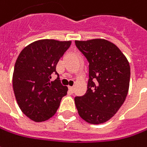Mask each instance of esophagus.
Listing matches in <instances>:
<instances>
[{
	"mask_svg": "<svg viewBox=\"0 0 147 147\" xmlns=\"http://www.w3.org/2000/svg\"><path fill=\"white\" fill-rule=\"evenodd\" d=\"M69 90L71 93L74 92V86H69Z\"/></svg>",
	"mask_w": 147,
	"mask_h": 147,
	"instance_id": "esophagus-1",
	"label": "esophagus"
}]
</instances>
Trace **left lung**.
I'll list each match as a JSON object with an SVG mask.
<instances>
[{"instance_id": "1", "label": "left lung", "mask_w": 147, "mask_h": 147, "mask_svg": "<svg viewBox=\"0 0 147 147\" xmlns=\"http://www.w3.org/2000/svg\"><path fill=\"white\" fill-rule=\"evenodd\" d=\"M89 61V80L83 96L75 104L80 118L89 123H104L118 111L128 92L130 66L111 42L96 38L75 41Z\"/></svg>"}]
</instances>
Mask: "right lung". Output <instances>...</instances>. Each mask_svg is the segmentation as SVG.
<instances>
[{"label":"right lung","instance_id":"add662e5","mask_svg":"<svg viewBox=\"0 0 147 147\" xmlns=\"http://www.w3.org/2000/svg\"><path fill=\"white\" fill-rule=\"evenodd\" d=\"M71 41L42 39L23 49L15 64L13 90L21 111L34 122L51 118L57 110L67 86H62L56 67ZM55 72L58 78L50 82Z\"/></svg>","mask_w":147,"mask_h":147}]
</instances>
